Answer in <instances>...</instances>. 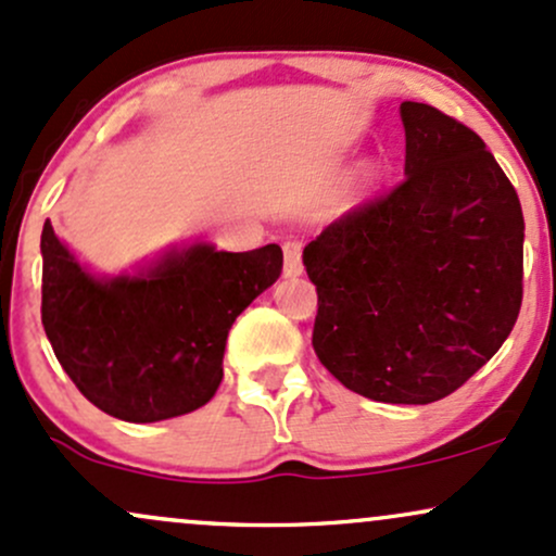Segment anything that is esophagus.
<instances>
[{
	"label": "esophagus",
	"instance_id": "1",
	"mask_svg": "<svg viewBox=\"0 0 556 556\" xmlns=\"http://www.w3.org/2000/svg\"><path fill=\"white\" fill-rule=\"evenodd\" d=\"M283 276L299 278L302 276V244L299 241H286L283 244Z\"/></svg>",
	"mask_w": 556,
	"mask_h": 556
}]
</instances>
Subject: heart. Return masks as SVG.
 Masks as SVG:
<instances>
[{"label": "heart", "mask_w": 556, "mask_h": 556, "mask_svg": "<svg viewBox=\"0 0 556 556\" xmlns=\"http://www.w3.org/2000/svg\"><path fill=\"white\" fill-rule=\"evenodd\" d=\"M367 176H372V170H367Z\"/></svg>", "instance_id": "1"}]
</instances>
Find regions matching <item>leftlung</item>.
Returning <instances> with one entry per match:
<instances>
[{
	"label": "left lung",
	"mask_w": 556,
	"mask_h": 556,
	"mask_svg": "<svg viewBox=\"0 0 556 556\" xmlns=\"http://www.w3.org/2000/svg\"><path fill=\"white\" fill-rule=\"evenodd\" d=\"M404 178L304 247L317 289L312 346L354 394L430 404L507 341L522 302L520 199L476 130L399 108Z\"/></svg>",
	"instance_id": "left-lung-1"
}]
</instances>
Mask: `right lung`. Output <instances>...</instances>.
Wrapping results in <instances>:
<instances>
[{
    "mask_svg": "<svg viewBox=\"0 0 556 556\" xmlns=\"http://www.w3.org/2000/svg\"><path fill=\"white\" fill-rule=\"evenodd\" d=\"M41 323L62 370L93 407L126 422L194 413L215 396L236 317L276 283L283 252L170 247L99 276L41 230Z\"/></svg>",
    "mask_w": 556,
    "mask_h": 556,
    "instance_id": "1",
    "label": "right lung"
}]
</instances>
